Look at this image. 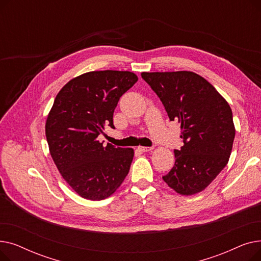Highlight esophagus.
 <instances>
[{
	"label": "esophagus",
	"instance_id": "obj_1",
	"mask_svg": "<svg viewBox=\"0 0 261 261\" xmlns=\"http://www.w3.org/2000/svg\"><path fill=\"white\" fill-rule=\"evenodd\" d=\"M139 149L141 150V151H143V152H147V151H151V150L153 149V147H144V146H140Z\"/></svg>",
	"mask_w": 261,
	"mask_h": 261
}]
</instances>
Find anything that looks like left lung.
Segmentation results:
<instances>
[{
    "label": "left lung",
    "instance_id": "left-lung-1",
    "mask_svg": "<svg viewBox=\"0 0 261 261\" xmlns=\"http://www.w3.org/2000/svg\"><path fill=\"white\" fill-rule=\"evenodd\" d=\"M141 75L159 96L169 119L181 123L184 145L174 150V166L163 180L182 196L201 193L229 160L236 130L228 102L194 72Z\"/></svg>",
    "mask_w": 261,
    "mask_h": 261
}]
</instances>
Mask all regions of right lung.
<instances>
[{
	"mask_svg": "<svg viewBox=\"0 0 261 261\" xmlns=\"http://www.w3.org/2000/svg\"><path fill=\"white\" fill-rule=\"evenodd\" d=\"M139 80L128 71H94L71 79L59 91L45 122L51 159L64 181L80 197L99 201L125 180L132 148L105 147L97 138L113 125L120 96Z\"/></svg>",
	"mask_w": 261,
	"mask_h": 261,
	"instance_id": "add662e5",
	"label": "right lung"
}]
</instances>
